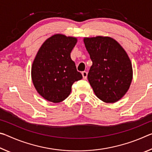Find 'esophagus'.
<instances>
[{"mask_svg": "<svg viewBox=\"0 0 152 152\" xmlns=\"http://www.w3.org/2000/svg\"><path fill=\"white\" fill-rule=\"evenodd\" d=\"M82 76H83V78L84 79H86L87 78V74H88V73H87V72H86V71L82 72Z\"/></svg>", "mask_w": 152, "mask_h": 152, "instance_id": "obj_1", "label": "esophagus"}]
</instances>
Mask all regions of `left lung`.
<instances>
[{
    "label": "left lung",
    "instance_id": "obj_1",
    "mask_svg": "<svg viewBox=\"0 0 152 152\" xmlns=\"http://www.w3.org/2000/svg\"><path fill=\"white\" fill-rule=\"evenodd\" d=\"M84 43L92 61L88 80L95 94L107 103L118 101L132 81V64L127 53L109 37H85Z\"/></svg>",
    "mask_w": 152,
    "mask_h": 152
}]
</instances>
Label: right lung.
<instances>
[{
	"instance_id": "add662e5",
	"label": "right lung",
	"mask_w": 152,
	"mask_h": 152,
	"mask_svg": "<svg viewBox=\"0 0 152 152\" xmlns=\"http://www.w3.org/2000/svg\"><path fill=\"white\" fill-rule=\"evenodd\" d=\"M76 43V37L53 35L45 40L35 56L32 81L38 93L48 101H63L70 95L74 82L82 78L70 57Z\"/></svg>"
}]
</instances>
